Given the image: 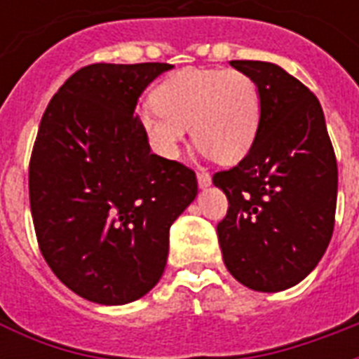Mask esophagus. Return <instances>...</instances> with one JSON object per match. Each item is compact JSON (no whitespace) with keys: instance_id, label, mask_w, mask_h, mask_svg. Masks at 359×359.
Returning <instances> with one entry per match:
<instances>
[{"instance_id":"34e87169","label":"esophagus","mask_w":359,"mask_h":359,"mask_svg":"<svg viewBox=\"0 0 359 359\" xmlns=\"http://www.w3.org/2000/svg\"><path fill=\"white\" fill-rule=\"evenodd\" d=\"M197 182H198V187H201V189H206V187H210V183H212L210 174H206V172H198Z\"/></svg>"}]
</instances>
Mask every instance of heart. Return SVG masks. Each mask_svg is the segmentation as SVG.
I'll use <instances>...</instances> for the list:
<instances>
[{
    "mask_svg": "<svg viewBox=\"0 0 359 359\" xmlns=\"http://www.w3.org/2000/svg\"><path fill=\"white\" fill-rule=\"evenodd\" d=\"M153 104L141 114V130L164 158L180 156L191 128L195 143L216 161H243L262 116L258 83L235 69L177 70L156 86Z\"/></svg>",
    "mask_w": 359,
    "mask_h": 359,
    "instance_id": "heart-1",
    "label": "heart"
}]
</instances>
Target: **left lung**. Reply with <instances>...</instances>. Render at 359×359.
Returning <instances> with one entry per match:
<instances>
[{
  "mask_svg": "<svg viewBox=\"0 0 359 359\" xmlns=\"http://www.w3.org/2000/svg\"><path fill=\"white\" fill-rule=\"evenodd\" d=\"M252 76L262 116L250 153L214 185L229 201L218 241L245 287L279 292L300 283L325 255L334 227L339 172L318 97L264 61H231Z\"/></svg>",
  "mask_w": 359,
  "mask_h": 359,
  "instance_id": "8db88e82",
  "label": "left lung"
}]
</instances>
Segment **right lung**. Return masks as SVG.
I'll list each match as a JSON object with an SVG mask.
<instances>
[{"mask_svg": "<svg viewBox=\"0 0 359 359\" xmlns=\"http://www.w3.org/2000/svg\"><path fill=\"white\" fill-rule=\"evenodd\" d=\"M168 62L90 65L41 116L28 174L36 237L78 297L120 306L164 273L170 226L198 193L195 172L151 153L135 107Z\"/></svg>", "mask_w": 359, "mask_h": 359, "instance_id": "obj_1", "label": "right lung"}]
</instances>
